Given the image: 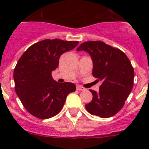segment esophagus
<instances>
[{
    "label": "esophagus",
    "mask_w": 149,
    "mask_h": 149,
    "mask_svg": "<svg viewBox=\"0 0 149 149\" xmlns=\"http://www.w3.org/2000/svg\"><path fill=\"white\" fill-rule=\"evenodd\" d=\"M85 88L84 87V86H80V85H77V90H79V91H83V90H85Z\"/></svg>",
    "instance_id": "34e87169"
}]
</instances>
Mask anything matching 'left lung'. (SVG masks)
Listing matches in <instances>:
<instances>
[{"mask_svg":"<svg viewBox=\"0 0 149 149\" xmlns=\"http://www.w3.org/2000/svg\"><path fill=\"white\" fill-rule=\"evenodd\" d=\"M77 51H85L93 62V75L102 81L99 92L90 89L93 100L85 105L92 115L109 118L116 114L125 104L134 86V71L123 51L101 41L82 43Z\"/></svg>","mask_w":149,"mask_h":149,"instance_id":"1","label":"left lung"}]
</instances>
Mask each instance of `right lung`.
<instances>
[{
  "mask_svg": "<svg viewBox=\"0 0 149 149\" xmlns=\"http://www.w3.org/2000/svg\"><path fill=\"white\" fill-rule=\"evenodd\" d=\"M78 43L45 39L29 47L18 60L13 73L15 90L31 115L41 119L54 116L63 108L67 95L75 91V84L56 82L51 72L58 66L60 56Z\"/></svg>",
  "mask_w": 149,
  "mask_h": 149,
  "instance_id": "obj_1",
  "label": "right lung"
}]
</instances>
